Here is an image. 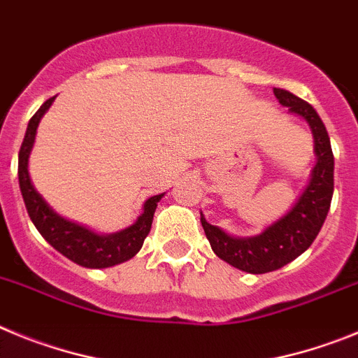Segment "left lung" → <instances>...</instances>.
I'll use <instances>...</instances> for the list:
<instances>
[{
  "label": "left lung",
  "mask_w": 358,
  "mask_h": 358,
  "mask_svg": "<svg viewBox=\"0 0 358 358\" xmlns=\"http://www.w3.org/2000/svg\"><path fill=\"white\" fill-rule=\"evenodd\" d=\"M273 92L280 105L287 107L289 114L303 119L314 137L315 164L303 192L287 214L251 237L230 235L223 228L208 223L201 212L203 230L215 255L251 275L276 271L307 251L323 227L334 196V153L320 114L312 105L285 89L275 87Z\"/></svg>",
  "instance_id": "obj_1"
}]
</instances>
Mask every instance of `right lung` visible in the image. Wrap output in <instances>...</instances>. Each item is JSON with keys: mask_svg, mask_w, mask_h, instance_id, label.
Wrapping results in <instances>:
<instances>
[{"mask_svg": "<svg viewBox=\"0 0 358 358\" xmlns=\"http://www.w3.org/2000/svg\"><path fill=\"white\" fill-rule=\"evenodd\" d=\"M53 101L55 96L44 101L41 108L35 112L28 123L24 141L19 150V189H21L31 223L55 250L78 266L89 267V269H105V267L127 262L131 257L137 255L143 248L144 239L151 230L157 203L164 198V192L148 198L143 205V214L135 219V223L124 230L114 231V234H98V231L87 228L85 224L75 223V221L60 215L35 189L30 178V171H28V162H30V153L35 143L38 123Z\"/></svg>", "mask_w": 358, "mask_h": 358, "instance_id": "right-lung-1", "label": "right lung"}]
</instances>
